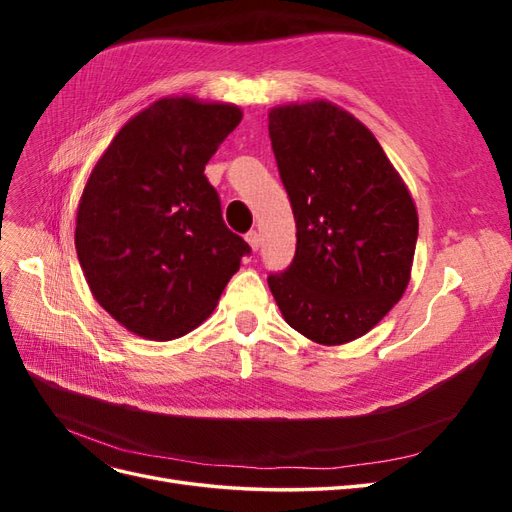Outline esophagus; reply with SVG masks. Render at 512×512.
<instances>
[{
    "label": "esophagus",
    "instance_id": "1",
    "mask_svg": "<svg viewBox=\"0 0 512 512\" xmlns=\"http://www.w3.org/2000/svg\"><path fill=\"white\" fill-rule=\"evenodd\" d=\"M245 241L247 243H250V247H252V250L256 252L258 250V247H260V235H258V232L256 230H250V232H247V235H245Z\"/></svg>",
    "mask_w": 512,
    "mask_h": 512
}]
</instances>
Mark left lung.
Listing matches in <instances>:
<instances>
[{"mask_svg": "<svg viewBox=\"0 0 512 512\" xmlns=\"http://www.w3.org/2000/svg\"><path fill=\"white\" fill-rule=\"evenodd\" d=\"M269 136L297 222L290 267L267 277L294 331L348 344L391 312L418 237L414 200L376 136L344 108L275 106Z\"/></svg>", "mask_w": 512, "mask_h": 512, "instance_id": "obj_1", "label": "left lung"}]
</instances>
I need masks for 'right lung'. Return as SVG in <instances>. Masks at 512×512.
Here are the masks:
<instances>
[{
	"instance_id": "obj_1",
	"label": "right lung",
	"mask_w": 512,
	"mask_h": 512,
	"mask_svg": "<svg viewBox=\"0 0 512 512\" xmlns=\"http://www.w3.org/2000/svg\"><path fill=\"white\" fill-rule=\"evenodd\" d=\"M239 106L162 98L123 126L91 170L74 245L96 301L145 339L203 324L250 254L222 220L205 166Z\"/></svg>"
}]
</instances>
